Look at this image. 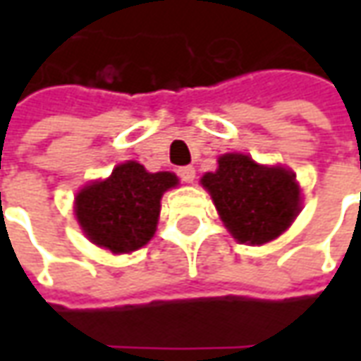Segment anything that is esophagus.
I'll use <instances>...</instances> for the list:
<instances>
[{
    "label": "esophagus",
    "mask_w": 361,
    "mask_h": 361,
    "mask_svg": "<svg viewBox=\"0 0 361 361\" xmlns=\"http://www.w3.org/2000/svg\"><path fill=\"white\" fill-rule=\"evenodd\" d=\"M178 176L181 178V181L193 183V180H195V168H193V166H183V168L178 170Z\"/></svg>",
    "instance_id": "1"
}]
</instances>
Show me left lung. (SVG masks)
Masks as SVG:
<instances>
[{"label": "left lung", "instance_id": "8db88e82", "mask_svg": "<svg viewBox=\"0 0 361 361\" xmlns=\"http://www.w3.org/2000/svg\"><path fill=\"white\" fill-rule=\"evenodd\" d=\"M201 183L211 193L228 232L240 243L271 242L302 211L295 173L282 166H261L247 154H222L216 172L204 173Z\"/></svg>", "mask_w": 361, "mask_h": 361}]
</instances>
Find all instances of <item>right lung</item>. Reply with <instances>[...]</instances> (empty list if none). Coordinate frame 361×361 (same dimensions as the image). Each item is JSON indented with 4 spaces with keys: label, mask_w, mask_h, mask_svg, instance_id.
<instances>
[{
    "label": "right lung",
    "mask_w": 361,
    "mask_h": 361,
    "mask_svg": "<svg viewBox=\"0 0 361 361\" xmlns=\"http://www.w3.org/2000/svg\"><path fill=\"white\" fill-rule=\"evenodd\" d=\"M178 185L172 172L150 173L129 160L110 178L92 181L75 197V216L90 242L111 253H131L157 232L160 199Z\"/></svg>",
    "instance_id": "obj_1"
}]
</instances>
